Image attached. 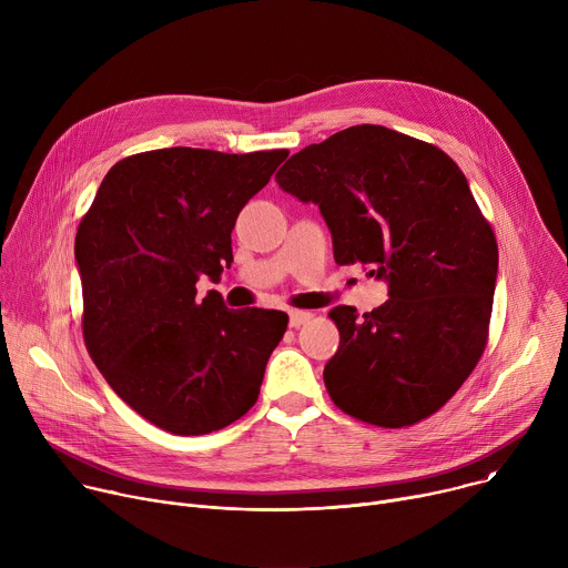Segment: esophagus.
Returning a JSON list of instances; mask_svg holds the SVG:
<instances>
[{
  "instance_id": "1",
  "label": "esophagus",
  "mask_w": 568,
  "mask_h": 568,
  "mask_svg": "<svg viewBox=\"0 0 568 568\" xmlns=\"http://www.w3.org/2000/svg\"><path fill=\"white\" fill-rule=\"evenodd\" d=\"M312 318V312L305 310H292L290 312V328H301L303 323H307Z\"/></svg>"
}]
</instances>
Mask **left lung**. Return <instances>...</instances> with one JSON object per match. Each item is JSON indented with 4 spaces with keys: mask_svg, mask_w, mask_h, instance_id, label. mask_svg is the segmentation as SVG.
Returning <instances> with one entry per match:
<instances>
[{
    "mask_svg": "<svg viewBox=\"0 0 568 568\" xmlns=\"http://www.w3.org/2000/svg\"><path fill=\"white\" fill-rule=\"evenodd\" d=\"M283 191L314 202L337 265L388 281V301L331 310L339 351L323 368L337 407L375 427L434 416L476 368L490 333L499 250L456 161L434 143L353 125L292 154Z\"/></svg>",
    "mask_w": 568,
    "mask_h": 568,
    "instance_id": "1",
    "label": "left lung"
}]
</instances>
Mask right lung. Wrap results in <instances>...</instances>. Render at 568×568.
I'll list each match as a JSON object with an SVG mask.
<instances>
[{"label": "right lung", "mask_w": 568, "mask_h": 568, "mask_svg": "<svg viewBox=\"0 0 568 568\" xmlns=\"http://www.w3.org/2000/svg\"><path fill=\"white\" fill-rule=\"evenodd\" d=\"M287 150L161 148L110 169L75 233L83 339L112 390L154 427L202 436L258 399L287 331L278 310H226L211 290L233 263L237 213Z\"/></svg>", "instance_id": "1"}]
</instances>
